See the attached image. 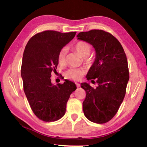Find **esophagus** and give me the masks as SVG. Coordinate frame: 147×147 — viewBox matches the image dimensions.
Returning a JSON list of instances; mask_svg holds the SVG:
<instances>
[{
    "label": "esophagus",
    "mask_w": 147,
    "mask_h": 147,
    "mask_svg": "<svg viewBox=\"0 0 147 147\" xmlns=\"http://www.w3.org/2000/svg\"><path fill=\"white\" fill-rule=\"evenodd\" d=\"M76 86H77L78 88L80 87V84L79 83H76Z\"/></svg>",
    "instance_id": "34e87169"
}]
</instances>
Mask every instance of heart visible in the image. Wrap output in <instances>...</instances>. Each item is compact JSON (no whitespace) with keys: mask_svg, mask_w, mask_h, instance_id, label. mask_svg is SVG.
I'll list each match as a JSON object with an SVG mask.
<instances>
[{"mask_svg":"<svg viewBox=\"0 0 147 147\" xmlns=\"http://www.w3.org/2000/svg\"><path fill=\"white\" fill-rule=\"evenodd\" d=\"M74 49L82 57H87L91 51V46L84 41H78L74 45ZM66 54H67V50L65 49H63L59 52L58 55V61L60 65H63L65 63ZM82 74H83V71L82 69H71L66 73L65 76L70 79L77 80L82 77Z\"/></svg>","mask_w":147,"mask_h":147,"instance_id":"obj_1","label":"heart"}]
</instances>
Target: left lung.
Here are the masks:
<instances>
[{
  "label": "left lung",
  "instance_id": "8db88e82",
  "mask_svg": "<svg viewBox=\"0 0 147 147\" xmlns=\"http://www.w3.org/2000/svg\"><path fill=\"white\" fill-rule=\"evenodd\" d=\"M76 37L91 45L96 53L86 78L95 79L98 86L80 84L86 93L82 102L84 115L93 123H105L116 115L125 96L129 80L127 57L119 41L104 30L81 32Z\"/></svg>",
  "mask_w": 147,
  "mask_h": 147
}]
</instances>
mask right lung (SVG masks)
<instances>
[{"label": "right lung", "instance_id": "right-lung-1", "mask_svg": "<svg viewBox=\"0 0 147 147\" xmlns=\"http://www.w3.org/2000/svg\"><path fill=\"white\" fill-rule=\"evenodd\" d=\"M76 33L54 30L37 33L24 49L21 67L24 91L33 113L43 121L63 117L70 95L76 89V84L69 80L54 85L51 79L59 64V52Z\"/></svg>", "mask_w": 147, "mask_h": 147}]
</instances>
